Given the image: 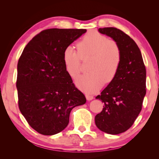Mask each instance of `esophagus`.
<instances>
[{"label": "esophagus", "instance_id": "obj_1", "mask_svg": "<svg viewBox=\"0 0 159 159\" xmlns=\"http://www.w3.org/2000/svg\"><path fill=\"white\" fill-rule=\"evenodd\" d=\"M85 97H86V99H87L89 100H89H92V99H93V95L88 94V93H86Z\"/></svg>", "mask_w": 159, "mask_h": 159}]
</instances>
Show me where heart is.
Wrapping results in <instances>:
<instances>
[{
  "label": "heart",
  "instance_id": "obj_1",
  "mask_svg": "<svg viewBox=\"0 0 159 159\" xmlns=\"http://www.w3.org/2000/svg\"><path fill=\"white\" fill-rule=\"evenodd\" d=\"M78 52L68 46L63 52L65 69L72 78L79 75L82 70L81 61L90 58L89 73L76 80L79 88L93 93L105 84H110L116 77L122 60L121 47L114 40L98 31L90 30L77 44Z\"/></svg>",
  "mask_w": 159,
  "mask_h": 159
}]
</instances>
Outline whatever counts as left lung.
Listing matches in <instances>:
<instances>
[{
    "mask_svg": "<svg viewBox=\"0 0 159 159\" xmlns=\"http://www.w3.org/2000/svg\"><path fill=\"white\" fill-rule=\"evenodd\" d=\"M99 32L118 43L122 60L114 80L95 98L104 105L95 117V122L102 131L117 134L131 127L142 109L146 94V68L138 46L127 34L113 27L100 28Z\"/></svg>",
    "mask_w": 159,
    "mask_h": 159,
    "instance_id": "left-lung-1",
    "label": "left lung"
}]
</instances>
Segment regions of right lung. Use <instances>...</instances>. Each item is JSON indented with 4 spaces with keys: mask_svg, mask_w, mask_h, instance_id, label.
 <instances>
[{
    "mask_svg": "<svg viewBox=\"0 0 159 159\" xmlns=\"http://www.w3.org/2000/svg\"><path fill=\"white\" fill-rule=\"evenodd\" d=\"M85 29L50 28L28 43L18 60V107L29 125L44 135L68 126L71 109L86 102L65 69L63 52Z\"/></svg>",
    "mask_w": 159,
    "mask_h": 159,
    "instance_id": "right-lung-1",
    "label": "right lung"
}]
</instances>
